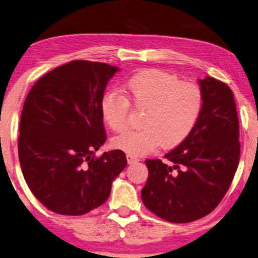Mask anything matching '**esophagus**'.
I'll list each match as a JSON object with an SVG mask.
<instances>
[{
	"label": "esophagus",
	"mask_w": 258,
	"mask_h": 258,
	"mask_svg": "<svg viewBox=\"0 0 258 258\" xmlns=\"http://www.w3.org/2000/svg\"><path fill=\"white\" fill-rule=\"evenodd\" d=\"M126 158H127V163H128V164H133V163L139 162V158H137V157H135V156H131V155H127Z\"/></svg>",
	"instance_id": "obj_1"
}]
</instances>
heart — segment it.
<instances>
[{
    "mask_svg": "<svg viewBox=\"0 0 258 258\" xmlns=\"http://www.w3.org/2000/svg\"><path fill=\"white\" fill-rule=\"evenodd\" d=\"M126 99L107 91L100 100L103 122L115 133L126 130L130 103L143 113L139 131L127 132L112 140L113 148L131 156H145L163 144L167 149L182 144L197 127L205 106L201 87L184 82L174 74L146 69L125 83Z\"/></svg>",
    "mask_w": 258,
    "mask_h": 258,
    "instance_id": "b5f03b06",
    "label": "heart"
}]
</instances>
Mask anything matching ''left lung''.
I'll list each match as a JSON object with an SVG mask.
<instances>
[{"label": "left lung", "instance_id": "obj_1", "mask_svg": "<svg viewBox=\"0 0 258 258\" xmlns=\"http://www.w3.org/2000/svg\"><path fill=\"white\" fill-rule=\"evenodd\" d=\"M204 112L193 133L161 159H146L142 189L145 207L170 223H190L210 214L226 194L239 163V120L229 86L199 80Z\"/></svg>", "mask_w": 258, "mask_h": 258}]
</instances>
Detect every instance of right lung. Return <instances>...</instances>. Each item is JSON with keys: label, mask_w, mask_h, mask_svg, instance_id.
<instances>
[{"label": "right lung", "mask_w": 258, "mask_h": 258, "mask_svg": "<svg viewBox=\"0 0 258 258\" xmlns=\"http://www.w3.org/2000/svg\"><path fill=\"white\" fill-rule=\"evenodd\" d=\"M116 71L73 60L44 75L26 97L19 161L32 193L54 213L82 216L105 204L127 165L120 150L94 156L107 139L100 100Z\"/></svg>", "instance_id": "obj_1"}]
</instances>
